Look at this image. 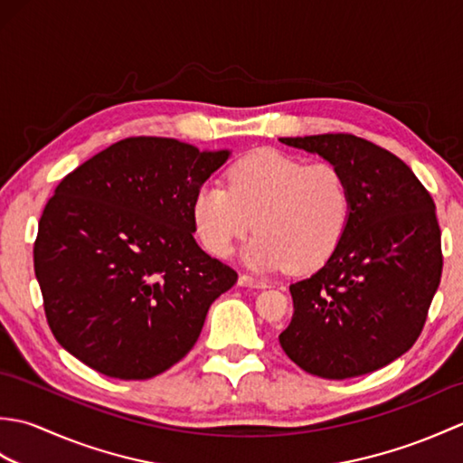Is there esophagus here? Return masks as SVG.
I'll return each mask as SVG.
<instances>
[{
	"instance_id": "34e87169",
	"label": "esophagus",
	"mask_w": 463,
	"mask_h": 463,
	"mask_svg": "<svg viewBox=\"0 0 463 463\" xmlns=\"http://www.w3.org/2000/svg\"><path fill=\"white\" fill-rule=\"evenodd\" d=\"M239 284L241 287H249V288H267V282L254 279L250 274H241Z\"/></svg>"
}]
</instances>
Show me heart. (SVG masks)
<instances>
[{
	"mask_svg": "<svg viewBox=\"0 0 463 463\" xmlns=\"http://www.w3.org/2000/svg\"><path fill=\"white\" fill-rule=\"evenodd\" d=\"M196 237L214 257H231L250 229L244 259L259 269L308 272L336 250L350 221V189L328 161L304 165L277 149H257L232 163L226 186L206 183L193 196Z\"/></svg>",
	"mask_w": 463,
	"mask_h": 463,
	"instance_id": "obj_1",
	"label": "heart"
}]
</instances>
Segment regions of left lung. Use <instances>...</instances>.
<instances>
[{
    "mask_svg": "<svg viewBox=\"0 0 463 463\" xmlns=\"http://www.w3.org/2000/svg\"><path fill=\"white\" fill-rule=\"evenodd\" d=\"M318 153L348 181L350 221L324 267L290 284L292 320L279 340L308 373L346 380L408 352L439 287L436 204L410 166L350 133L282 137Z\"/></svg>",
    "mask_w": 463,
    "mask_h": 463,
    "instance_id": "left-lung-1",
    "label": "left lung"
}]
</instances>
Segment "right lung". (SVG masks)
<instances>
[{
  "mask_svg": "<svg viewBox=\"0 0 463 463\" xmlns=\"http://www.w3.org/2000/svg\"><path fill=\"white\" fill-rule=\"evenodd\" d=\"M229 151L129 137L57 184L33 269L55 340L87 366L146 380L183 360L239 274L196 244L191 204Z\"/></svg>",
  "mask_w": 463,
  "mask_h": 463,
  "instance_id": "obj_1",
  "label": "right lung"
}]
</instances>
